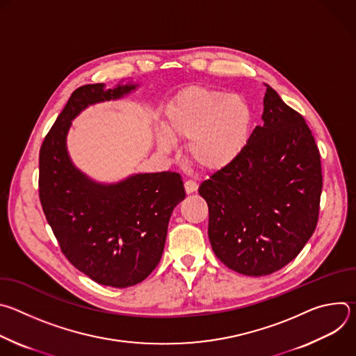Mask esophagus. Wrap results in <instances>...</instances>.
<instances>
[{"instance_id": "34e87169", "label": "esophagus", "mask_w": 356, "mask_h": 356, "mask_svg": "<svg viewBox=\"0 0 356 356\" xmlns=\"http://www.w3.org/2000/svg\"><path fill=\"white\" fill-rule=\"evenodd\" d=\"M184 188H186V193H187V194H191V193L197 191L198 186H197V183H195L194 180H187V181L184 183Z\"/></svg>"}]
</instances>
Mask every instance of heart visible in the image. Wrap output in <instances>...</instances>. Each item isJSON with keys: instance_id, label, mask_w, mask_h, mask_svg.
Instances as JSON below:
<instances>
[{"instance_id": "1", "label": "heart", "mask_w": 356, "mask_h": 356, "mask_svg": "<svg viewBox=\"0 0 356 356\" xmlns=\"http://www.w3.org/2000/svg\"><path fill=\"white\" fill-rule=\"evenodd\" d=\"M166 131L156 134L161 149L169 152L173 139H190L187 159L204 172H221L246 149L252 113L241 97L201 86L180 91L166 107Z\"/></svg>"}]
</instances>
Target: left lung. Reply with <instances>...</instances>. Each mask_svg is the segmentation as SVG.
<instances>
[{"label":"left lung","mask_w":356,"mask_h":356,"mask_svg":"<svg viewBox=\"0 0 356 356\" xmlns=\"http://www.w3.org/2000/svg\"><path fill=\"white\" fill-rule=\"evenodd\" d=\"M262 125L241 158L198 187L217 258L246 276L291 262L312 238L323 188L320 152L304 118L268 84Z\"/></svg>","instance_id":"8db88e82"}]
</instances>
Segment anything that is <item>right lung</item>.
Instances as JSON below:
<instances>
[{
	"label": "right lung",
	"mask_w": 356,
	"mask_h": 356,
	"mask_svg": "<svg viewBox=\"0 0 356 356\" xmlns=\"http://www.w3.org/2000/svg\"><path fill=\"white\" fill-rule=\"evenodd\" d=\"M139 87L87 84L70 95L39 154L43 213L70 264L94 282L129 287L161 262L170 216L186 197L179 173H136L99 183L81 172L67 150L72 121L87 107L120 99Z\"/></svg>",
	"instance_id": "obj_1"
}]
</instances>
